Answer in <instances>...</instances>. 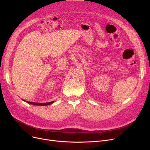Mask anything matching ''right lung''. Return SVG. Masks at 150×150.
<instances>
[{
    "label": "right lung",
    "instance_id": "right-lung-1",
    "mask_svg": "<svg viewBox=\"0 0 150 150\" xmlns=\"http://www.w3.org/2000/svg\"><path fill=\"white\" fill-rule=\"evenodd\" d=\"M25 101V100H23ZM27 103H30L31 105H36V106H46V105H51L52 103H53V101H51V102H49V103H35V102H31V101H27Z\"/></svg>",
    "mask_w": 150,
    "mask_h": 150
}]
</instances>
